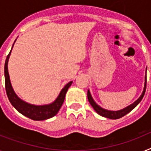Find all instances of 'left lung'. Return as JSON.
I'll return each mask as SVG.
<instances>
[{
	"label": "left lung",
	"instance_id": "1",
	"mask_svg": "<svg viewBox=\"0 0 151 151\" xmlns=\"http://www.w3.org/2000/svg\"><path fill=\"white\" fill-rule=\"evenodd\" d=\"M146 73H147V70H146ZM146 85H147V75L145 76V83H144V91H143L142 93L140 95V97L135 102L132 104L129 105L125 108L122 109V110H120V111H108V110H106V109L102 108L101 107H100L99 105H97L96 104L94 101H93V97L91 96V93H90V91L88 90L87 91V98H88V101H89L91 105L93 107V108L94 109L95 111L99 115L102 116H104V117H107V118L110 119H119L122 117V116H125L127 114H128L129 112L132 111L134 107H136L137 106V104L140 103L141 100L143 99V97L144 96V93H145V91H146Z\"/></svg>",
	"mask_w": 151,
	"mask_h": 151
}]
</instances>
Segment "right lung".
Returning a JSON list of instances; mask_svg holds the SVG:
<instances>
[{"label":"right lung","instance_id":"obj_1","mask_svg":"<svg viewBox=\"0 0 151 151\" xmlns=\"http://www.w3.org/2000/svg\"><path fill=\"white\" fill-rule=\"evenodd\" d=\"M15 41H16V40H15ZM13 46H12V48H13ZM11 50L10 51L7 58H6V60H5L4 78L6 93H7V97H8L11 104L13 105L14 108L18 112L22 114L23 115H24L27 117H28L31 120H34V121H44V120L51 118L54 116H55L61 107L63 103H64L66 93H67L70 86L72 84L73 81H70L69 83H67L64 86V88L61 90V91L58 95V97H57V99L54 102H52L51 104L45 105H34L27 103L17 97V95L15 93L13 88H12V86H11L8 73V68H7L9 57L11 55Z\"/></svg>","mask_w":151,"mask_h":151}]
</instances>
